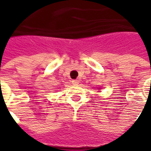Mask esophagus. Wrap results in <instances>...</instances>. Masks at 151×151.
<instances>
[{
  "label": "esophagus",
  "mask_w": 151,
  "mask_h": 151,
  "mask_svg": "<svg viewBox=\"0 0 151 151\" xmlns=\"http://www.w3.org/2000/svg\"><path fill=\"white\" fill-rule=\"evenodd\" d=\"M71 82H72L73 85H78L79 84V81H78V80H73Z\"/></svg>",
  "instance_id": "1"
}]
</instances>
